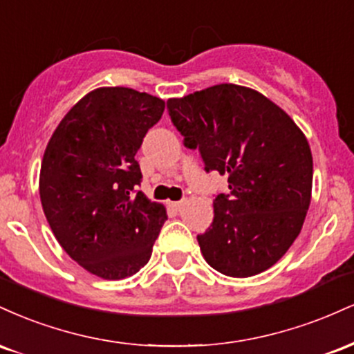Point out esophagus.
Segmentation results:
<instances>
[{
    "mask_svg": "<svg viewBox=\"0 0 354 354\" xmlns=\"http://www.w3.org/2000/svg\"><path fill=\"white\" fill-rule=\"evenodd\" d=\"M169 206H171V208L174 209V211H180L183 206H185V201H173V203H169Z\"/></svg>",
    "mask_w": 354,
    "mask_h": 354,
    "instance_id": "esophagus-1",
    "label": "esophagus"
}]
</instances>
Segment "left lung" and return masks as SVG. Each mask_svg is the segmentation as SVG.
Returning a JSON list of instances; mask_svg holds the SVG:
<instances>
[{
	"instance_id": "8db88e82",
	"label": "left lung",
	"mask_w": 354,
	"mask_h": 354,
	"mask_svg": "<svg viewBox=\"0 0 354 354\" xmlns=\"http://www.w3.org/2000/svg\"><path fill=\"white\" fill-rule=\"evenodd\" d=\"M168 113L205 171L228 176L213 223L198 234L208 265L233 278L273 266L310 208L313 158L301 129L261 93L228 83L168 100Z\"/></svg>"
}]
</instances>
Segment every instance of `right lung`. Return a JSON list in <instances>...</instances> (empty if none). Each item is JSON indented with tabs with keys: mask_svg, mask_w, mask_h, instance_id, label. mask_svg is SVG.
<instances>
[{
	"mask_svg": "<svg viewBox=\"0 0 354 354\" xmlns=\"http://www.w3.org/2000/svg\"><path fill=\"white\" fill-rule=\"evenodd\" d=\"M165 101L131 88H98L73 106L44 151L39 196L63 250L89 273L123 279L151 258L168 219L138 186L143 138Z\"/></svg>",
	"mask_w": 354,
	"mask_h": 354,
	"instance_id": "add662e5",
	"label": "right lung"
}]
</instances>
